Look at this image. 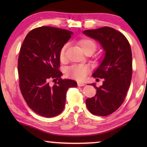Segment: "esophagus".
Wrapping results in <instances>:
<instances>
[{"label":"esophagus","instance_id":"esophagus-1","mask_svg":"<svg viewBox=\"0 0 147 147\" xmlns=\"http://www.w3.org/2000/svg\"><path fill=\"white\" fill-rule=\"evenodd\" d=\"M77 85H78V86H85V83H84V82H77Z\"/></svg>","mask_w":147,"mask_h":147}]
</instances>
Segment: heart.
<instances>
[{"mask_svg": "<svg viewBox=\"0 0 147 147\" xmlns=\"http://www.w3.org/2000/svg\"><path fill=\"white\" fill-rule=\"evenodd\" d=\"M79 45H80L81 48L84 52L88 50H92V52H94L96 49V43L90 38L81 40L79 42ZM67 48H68V45L65 44L61 48L59 52V58L61 61H63L65 59V53ZM88 70L89 68L87 65L75 64L66 69V75L68 77L77 79V80H82L86 77Z\"/></svg>", "mask_w": 147, "mask_h": 147, "instance_id": "heart-1", "label": "heart"}]
</instances>
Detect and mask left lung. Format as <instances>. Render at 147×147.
<instances>
[{
	"label": "left lung",
	"instance_id": "8db88e82",
	"mask_svg": "<svg viewBox=\"0 0 147 147\" xmlns=\"http://www.w3.org/2000/svg\"><path fill=\"white\" fill-rule=\"evenodd\" d=\"M86 36L100 43L105 55L92 77L103 79L101 86L95 84L97 93L88 98L86 104L92 114L109 115L115 112L124 102L132 77V52L124 34L110 27L84 30Z\"/></svg>",
	"mask_w": 147,
	"mask_h": 147
}]
</instances>
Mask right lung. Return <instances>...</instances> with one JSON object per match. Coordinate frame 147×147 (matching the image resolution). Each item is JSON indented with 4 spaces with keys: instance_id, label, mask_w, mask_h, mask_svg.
<instances>
[{
    "instance_id": "1",
    "label": "right lung",
    "mask_w": 147,
    "mask_h": 147,
    "mask_svg": "<svg viewBox=\"0 0 147 147\" xmlns=\"http://www.w3.org/2000/svg\"><path fill=\"white\" fill-rule=\"evenodd\" d=\"M67 30L43 26L25 38L18 60L20 89L28 106L39 115L52 117L62 112L69 88L77 82L62 79L59 71L61 48L71 38ZM58 80L53 87L49 81Z\"/></svg>"
}]
</instances>
